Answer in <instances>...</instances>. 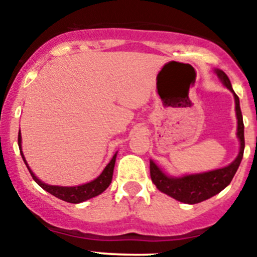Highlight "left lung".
<instances>
[{"instance_id": "obj_1", "label": "left lung", "mask_w": 257, "mask_h": 257, "mask_svg": "<svg viewBox=\"0 0 257 257\" xmlns=\"http://www.w3.org/2000/svg\"><path fill=\"white\" fill-rule=\"evenodd\" d=\"M215 72L217 73L219 78L221 79L224 86H226V88H229L233 92V95H234L235 114H237L238 119L237 136L240 143L239 153H238L237 158L230 165L226 166V167H222V169L202 172V174L185 175V176H181V178L167 176L153 161H151V178L154 185L158 188V190H161V192L167 194V196L172 197L176 201L188 203V205H194V203L206 201V199L211 198L215 194L221 192L224 188L228 187L231 179L234 178L235 172H237L238 167L240 165V161L243 158L244 124L243 119H242V112H240L239 97L237 96V94H235L233 87H231V83L229 81L228 76L220 69H216Z\"/></svg>"}]
</instances>
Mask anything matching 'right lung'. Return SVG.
<instances>
[{
  "instance_id": "right-lung-1",
  "label": "right lung",
  "mask_w": 257,
  "mask_h": 257,
  "mask_svg": "<svg viewBox=\"0 0 257 257\" xmlns=\"http://www.w3.org/2000/svg\"><path fill=\"white\" fill-rule=\"evenodd\" d=\"M18 144H19L20 154H22L23 161L26 162L27 167H28L33 180H35L36 183L42 188V189L49 192L50 194H52V196H55L56 198L63 199V201L69 202V203H81V202H85L87 201V199L92 198V197H96L99 196V194H101V193L109 187V184L112 183L113 170H114V163H115V157H117V153L113 156L110 162L106 165V167L103 170V172H101V174L99 175L95 180L90 181V183L87 184H83V185H78V187H58V185H49V184L42 183V181H41L40 179H38L37 176L31 171L28 163H27L26 158H24V154H23L22 152V136H20V133L19 135H18Z\"/></svg>"
}]
</instances>
